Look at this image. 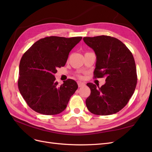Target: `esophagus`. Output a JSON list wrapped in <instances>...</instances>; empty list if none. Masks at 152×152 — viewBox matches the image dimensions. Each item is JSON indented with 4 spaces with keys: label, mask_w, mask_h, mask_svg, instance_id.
Instances as JSON below:
<instances>
[{
    "label": "esophagus",
    "mask_w": 152,
    "mask_h": 152,
    "mask_svg": "<svg viewBox=\"0 0 152 152\" xmlns=\"http://www.w3.org/2000/svg\"><path fill=\"white\" fill-rule=\"evenodd\" d=\"M77 84H78V86H79V87H81L82 86H84V85H85L84 82H82L80 81H78Z\"/></svg>",
    "instance_id": "esophagus-1"
}]
</instances>
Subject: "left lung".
I'll list each match as a JSON object with an SVG mask.
<instances>
[{"instance_id": "obj_1", "label": "left lung", "mask_w": 152, "mask_h": 152, "mask_svg": "<svg viewBox=\"0 0 152 152\" xmlns=\"http://www.w3.org/2000/svg\"><path fill=\"white\" fill-rule=\"evenodd\" d=\"M84 42L96 56L95 78H106L102 87L87 83L91 94L86 99L87 109L98 115L116 113L127 104L137 84L136 68L131 52L118 39L101 35L84 37Z\"/></svg>"}]
</instances>
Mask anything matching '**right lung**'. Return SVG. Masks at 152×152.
Wrapping results in <instances>:
<instances>
[{
    "label": "right lung",
    "instance_id": "1",
    "mask_svg": "<svg viewBox=\"0 0 152 152\" xmlns=\"http://www.w3.org/2000/svg\"><path fill=\"white\" fill-rule=\"evenodd\" d=\"M82 37L50 36L37 41L23 55L19 66L18 89L29 107L43 115H56L66 108L78 88L68 79L59 86L55 81L57 68L65 65L71 50Z\"/></svg>",
    "mask_w": 152,
    "mask_h": 152
}]
</instances>
